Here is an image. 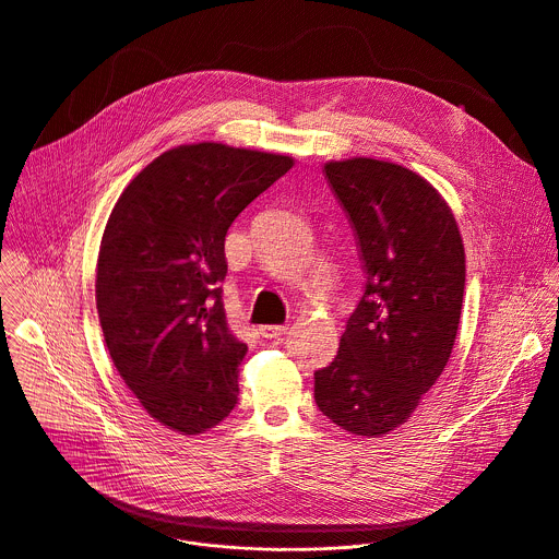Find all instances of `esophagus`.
I'll use <instances>...</instances> for the list:
<instances>
[{
	"instance_id": "obj_1",
	"label": "esophagus",
	"mask_w": 559,
	"mask_h": 559,
	"mask_svg": "<svg viewBox=\"0 0 559 559\" xmlns=\"http://www.w3.org/2000/svg\"><path fill=\"white\" fill-rule=\"evenodd\" d=\"M259 331H261L263 337H281L287 331V326H283V324H265Z\"/></svg>"
}]
</instances>
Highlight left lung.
I'll use <instances>...</instances> for the list:
<instances>
[{
	"mask_svg": "<svg viewBox=\"0 0 559 559\" xmlns=\"http://www.w3.org/2000/svg\"><path fill=\"white\" fill-rule=\"evenodd\" d=\"M366 274L335 359L313 397L342 430L378 439L400 428L450 359L465 289V248L452 209L411 168L350 157L324 164Z\"/></svg>",
	"mask_w": 559,
	"mask_h": 559,
	"instance_id": "1",
	"label": "left lung"
}]
</instances>
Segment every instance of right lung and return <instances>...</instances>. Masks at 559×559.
<instances>
[{
  "instance_id": "right-lung-1",
  "label": "right lung",
  "mask_w": 559,
  "mask_h": 559,
  "mask_svg": "<svg viewBox=\"0 0 559 559\" xmlns=\"http://www.w3.org/2000/svg\"><path fill=\"white\" fill-rule=\"evenodd\" d=\"M294 157L222 142L181 144L118 198L98 250L96 309L127 389L162 426L200 435L237 404L248 346L222 300L226 235Z\"/></svg>"
}]
</instances>
